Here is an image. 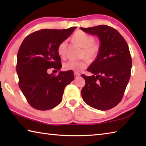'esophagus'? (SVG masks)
Instances as JSON below:
<instances>
[{
  "mask_svg": "<svg viewBox=\"0 0 146 146\" xmlns=\"http://www.w3.org/2000/svg\"><path fill=\"white\" fill-rule=\"evenodd\" d=\"M80 74H79L78 73H77V72H75V73H74V76H75V78L78 77V76H80Z\"/></svg>",
  "mask_w": 146,
  "mask_h": 146,
  "instance_id": "1",
  "label": "esophagus"
}]
</instances>
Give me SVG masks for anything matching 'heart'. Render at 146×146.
Returning <instances> with one entry per match:
<instances>
[{
    "mask_svg": "<svg viewBox=\"0 0 146 146\" xmlns=\"http://www.w3.org/2000/svg\"><path fill=\"white\" fill-rule=\"evenodd\" d=\"M73 40L80 44L83 48L82 56H86L90 61H94L98 58L100 53L101 45L98 41L95 40V38L89 33L82 31H77L73 36ZM68 42L63 40L57 46V53L61 58H64L67 55ZM88 65V62L86 59L81 60H68L64 64V70L68 71H79L84 70Z\"/></svg>",
    "mask_w": 146,
    "mask_h": 146,
    "instance_id": "1",
    "label": "heart"
}]
</instances>
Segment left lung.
I'll use <instances>...</instances> for the list:
<instances>
[{
	"mask_svg": "<svg viewBox=\"0 0 146 146\" xmlns=\"http://www.w3.org/2000/svg\"><path fill=\"white\" fill-rule=\"evenodd\" d=\"M97 35L101 50L88 68L93 75L82 74L86 84L81 90L84 102L98 110H110L122 100L131 76V56L126 41L115 28L107 25L80 28Z\"/></svg>",
	"mask_w": 146,
	"mask_h": 146,
	"instance_id": "8db88e82",
	"label": "left lung"
}]
</instances>
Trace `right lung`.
<instances>
[{
	"instance_id": "obj_1",
	"label": "right lung",
	"mask_w": 146,
	"mask_h": 146,
	"mask_svg": "<svg viewBox=\"0 0 146 146\" xmlns=\"http://www.w3.org/2000/svg\"><path fill=\"white\" fill-rule=\"evenodd\" d=\"M76 29H43L24 39L17 53V73L19 86L31 107L46 111L58 106L66 86L74 79L73 71H61L58 75L48 73L62 67L57 46Z\"/></svg>"
}]
</instances>
